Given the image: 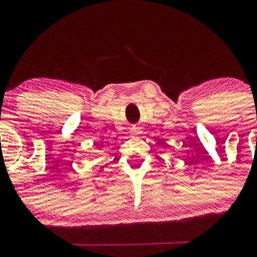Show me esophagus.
Masks as SVG:
<instances>
[{
  "instance_id": "1",
  "label": "esophagus",
  "mask_w": 257,
  "mask_h": 257,
  "mask_svg": "<svg viewBox=\"0 0 257 257\" xmlns=\"http://www.w3.org/2000/svg\"><path fill=\"white\" fill-rule=\"evenodd\" d=\"M140 128H139L138 125H133L131 128V134L132 135H137V134H140Z\"/></svg>"
}]
</instances>
